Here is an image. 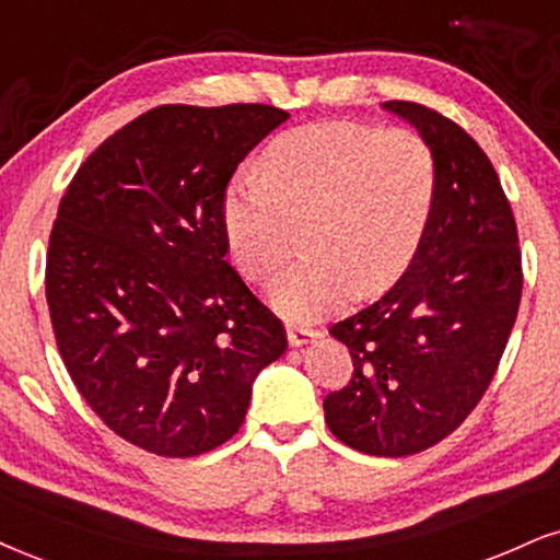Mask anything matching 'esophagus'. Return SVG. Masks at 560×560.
<instances>
[{"mask_svg":"<svg viewBox=\"0 0 560 560\" xmlns=\"http://www.w3.org/2000/svg\"><path fill=\"white\" fill-rule=\"evenodd\" d=\"M319 332L316 329H303V327H288V342L293 345V348H301V345H308L314 342Z\"/></svg>","mask_w":560,"mask_h":560,"instance_id":"1","label":"esophagus"}]
</instances>
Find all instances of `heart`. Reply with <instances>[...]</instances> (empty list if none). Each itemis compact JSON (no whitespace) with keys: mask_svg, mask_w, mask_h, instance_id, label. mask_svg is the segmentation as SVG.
<instances>
[{"mask_svg":"<svg viewBox=\"0 0 560 560\" xmlns=\"http://www.w3.org/2000/svg\"><path fill=\"white\" fill-rule=\"evenodd\" d=\"M439 168L412 129L316 121L275 137L261 174H238L220 202L233 265L252 282L278 272L303 228L306 257L269 285L291 322H316L350 295H376L412 265L436 207Z\"/></svg>","mask_w":560,"mask_h":560,"instance_id":"1","label":"heart"}]
</instances>
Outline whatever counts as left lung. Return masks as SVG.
Returning a JSON list of instances; mask_svg holds the SVG:
<instances>
[{"label":"left lung","instance_id":"1","mask_svg":"<svg viewBox=\"0 0 560 560\" xmlns=\"http://www.w3.org/2000/svg\"><path fill=\"white\" fill-rule=\"evenodd\" d=\"M384 108L431 144L436 207L402 278L329 327L350 350L353 378L324 399V420L350 448L407 457L457 431L486 395L520 312L522 252L480 144L420 103Z\"/></svg>","mask_w":560,"mask_h":560}]
</instances>
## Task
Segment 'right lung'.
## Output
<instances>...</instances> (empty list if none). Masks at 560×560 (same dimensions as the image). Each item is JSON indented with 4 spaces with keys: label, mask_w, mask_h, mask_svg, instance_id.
Instances as JSON below:
<instances>
[{
    "label": "right lung",
    "mask_w": 560,
    "mask_h": 560,
    "mask_svg": "<svg viewBox=\"0 0 560 560\" xmlns=\"http://www.w3.org/2000/svg\"><path fill=\"white\" fill-rule=\"evenodd\" d=\"M288 116L158 106L108 137L59 202L46 301L61 361L95 416L158 457L225 444L288 348L225 261L220 220L238 163Z\"/></svg>",
    "instance_id": "add662e5"
}]
</instances>
